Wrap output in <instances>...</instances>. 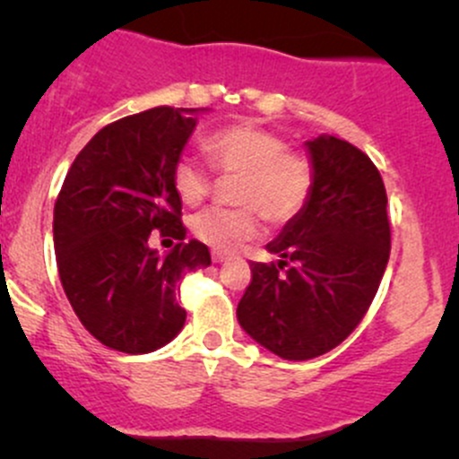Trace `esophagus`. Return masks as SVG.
<instances>
[{
    "mask_svg": "<svg viewBox=\"0 0 459 459\" xmlns=\"http://www.w3.org/2000/svg\"><path fill=\"white\" fill-rule=\"evenodd\" d=\"M211 257H212V262L220 264V262H224V259H229V253H224V251H212Z\"/></svg>",
    "mask_w": 459,
    "mask_h": 459,
    "instance_id": "esophagus-1",
    "label": "esophagus"
}]
</instances>
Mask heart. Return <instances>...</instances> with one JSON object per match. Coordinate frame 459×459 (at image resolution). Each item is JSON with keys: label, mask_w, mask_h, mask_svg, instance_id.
Returning a JSON list of instances; mask_svg holds the SVG:
<instances>
[{"label": "heart", "mask_w": 459, "mask_h": 459, "mask_svg": "<svg viewBox=\"0 0 459 459\" xmlns=\"http://www.w3.org/2000/svg\"><path fill=\"white\" fill-rule=\"evenodd\" d=\"M212 170L235 178L230 202L238 208H208L193 220V233L215 251H235L262 230V217L284 226L304 211L313 193L316 170L304 152L286 148L275 133L255 124H233L202 143ZM170 184L178 200L200 206L211 193V175L195 160L175 161Z\"/></svg>", "instance_id": "1"}]
</instances>
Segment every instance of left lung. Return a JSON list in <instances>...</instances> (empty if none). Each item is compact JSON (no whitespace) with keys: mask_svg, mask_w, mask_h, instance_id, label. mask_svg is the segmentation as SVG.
I'll list each match as a JSON object with an SVG mask.
<instances>
[{"mask_svg":"<svg viewBox=\"0 0 459 459\" xmlns=\"http://www.w3.org/2000/svg\"><path fill=\"white\" fill-rule=\"evenodd\" d=\"M311 200L277 239V262H251L238 322L257 344L302 362L328 353L367 316L386 271L391 224L375 164L333 135L307 142Z\"/></svg>","mask_w":459,"mask_h":459,"instance_id":"1","label":"left lung"}]
</instances>
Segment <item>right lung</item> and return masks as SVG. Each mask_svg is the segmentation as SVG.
<instances>
[{
    "mask_svg": "<svg viewBox=\"0 0 459 459\" xmlns=\"http://www.w3.org/2000/svg\"><path fill=\"white\" fill-rule=\"evenodd\" d=\"M197 108H157L101 128L73 161L55 202L59 280L73 311L108 349L140 355L169 344L186 322L179 281L211 264L206 244L186 238L170 184L195 131ZM151 230L179 238L157 256Z\"/></svg>",
    "mask_w": 459,
    "mask_h": 459,
    "instance_id": "obj_1",
    "label": "right lung"
}]
</instances>
